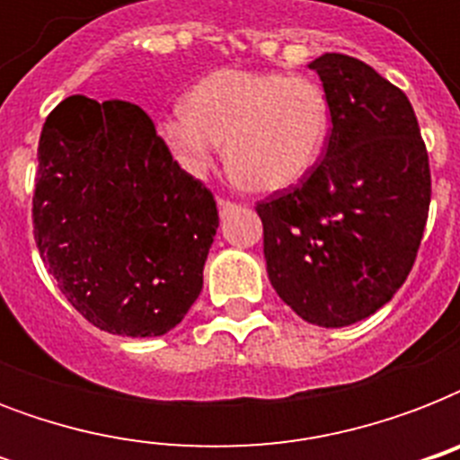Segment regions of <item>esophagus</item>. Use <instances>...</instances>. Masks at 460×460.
I'll return each mask as SVG.
<instances>
[{"label":"esophagus","mask_w":460,"mask_h":460,"mask_svg":"<svg viewBox=\"0 0 460 460\" xmlns=\"http://www.w3.org/2000/svg\"><path fill=\"white\" fill-rule=\"evenodd\" d=\"M217 208H219V215H226V212H231V209H236L238 205L236 202H231V200H217Z\"/></svg>","instance_id":"esophagus-1"}]
</instances>
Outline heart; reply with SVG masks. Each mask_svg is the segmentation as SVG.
I'll use <instances>...</instances> for the list:
<instances>
[{"mask_svg": "<svg viewBox=\"0 0 460 460\" xmlns=\"http://www.w3.org/2000/svg\"><path fill=\"white\" fill-rule=\"evenodd\" d=\"M327 136L329 100L320 83L243 68L200 78L183 97V111L159 121V138L183 172L205 176L224 140L234 176L258 190H284L305 179Z\"/></svg>", "mask_w": 460, "mask_h": 460, "instance_id": "1", "label": "heart"}]
</instances>
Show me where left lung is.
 <instances>
[{"instance_id":"obj_1","label":"left lung","mask_w":460,"mask_h":460,"mask_svg":"<svg viewBox=\"0 0 460 460\" xmlns=\"http://www.w3.org/2000/svg\"><path fill=\"white\" fill-rule=\"evenodd\" d=\"M324 157L296 188L258 202L267 274L310 324L349 327L389 303L415 262L429 209V162L408 97L365 61L322 54Z\"/></svg>"}]
</instances>
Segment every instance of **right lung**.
<instances>
[{
	"instance_id": "obj_1",
	"label": "right lung",
	"mask_w": 460,
	"mask_h": 460,
	"mask_svg": "<svg viewBox=\"0 0 460 460\" xmlns=\"http://www.w3.org/2000/svg\"><path fill=\"white\" fill-rule=\"evenodd\" d=\"M32 224L61 294L95 327L162 336L202 291L219 215L146 111L71 95L47 117Z\"/></svg>"
}]
</instances>
